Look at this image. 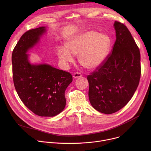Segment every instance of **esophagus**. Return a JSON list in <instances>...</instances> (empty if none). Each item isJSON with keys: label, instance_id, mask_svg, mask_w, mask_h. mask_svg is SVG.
<instances>
[{"label": "esophagus", "instance_id": "34e87169", "mask_svg": "<svg viewBox=\"0 0 151 151\" xmlns=\"http://www.w3.org/2000/svg\"><path fill=\"white\" fill-rule=\"evenodd\" d=\"M73 77L75 79H76V78H81V77H82V74L81 73L77 72L74 73V74L73 75Z\"/></svg>", "mask_w": 151, "mask_h": 151}]
</instances>
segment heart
Here are the masks:
<instances>
[{
    "label": "heart",
    "instance_id": "heart-1",
    "mask_svg": "<svg viewBox=\"0 0 151 151\" xmlns=\"http://www.w3.org/2000/svg\"><path fill=\"white\" fill-rule=\"evenodd\" d=\"M110 45L111 40L108 36L100 35L94 31H87L69 40L66 44V48L58 47L57 55L63 62L68 64L73 61L72 54L79 55V61L83 67L94 69L104 61Z\"/></svg>",
    "mask_w": 151,
    "mask_h": 151
}]
</instances>
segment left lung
<instances>
[{
    "mask_svg": "<svg viewBox=\"0 0 151 151\" xmlns=\"http://www.w3.org/2000/svg\"><path fill=\"white\" fill-rule=\"evenodd\" d=\"M114 27L116 39L101 65L87 76L88 96L95 109L112 114L131 100L140 81V53L130 32L119 21Z\"/></svg>",
    "mask_w": 151,
    "mask_h": 151,
    "instance_id": "left-lung-1",
    "label": "left lung"
}]
</instances>
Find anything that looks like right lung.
I'll use <instances>...</instances> for the list:
<instances>
[{
	"mask_svg": "<svg viewBox=\"0 0 151 151\" xmlns=\"http://www.w3.org/2000/svg\"><path fill=\"white\" fill-rule=\"evenodd\" d=\"M45 32V27H40L20 37L12 54L13 81L19 99L29 110L40 116H54L65 107L64 92L73 78L70 73L48 64L29 63L26 52Z\"/></svg>",
	"mask_w": 151,
	"mask_h": 151,
	"instance_id": "right-lung-1",
	"label": "right lung"
}]
</instances>
